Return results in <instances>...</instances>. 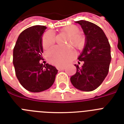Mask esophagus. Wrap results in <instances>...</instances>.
Returning <instances> with one entry per match:
<instances>
[{
    "label": "esophagus",
    "mask_w": 124,
    "mask_h": 124,
    "mask_svg": "<svg viewBox=\"0 0 124 124\" xmlns=\"http://www.w3.org/2000/svg\"><path fill=\"white\" fill-rule=\"evenodd\" d=\"M56 69H57L58 71H62V70H64V67H63V66H57V67H56Z\"/></svg>",
    "instance_id": "obj_1"
}]
</instances>
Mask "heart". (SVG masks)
<instances>
[{
  "mask_svg": "<svg viewBox=\"0 0 124 124\" xmlns=\"http://www.w3.org/2000/svg\"><path fill=\"white\" fill-rule=\"evenodd\" d=\"M62 31L71 36L68 40V44L73 42L77 46H81L84 43L82 36L78 33L79 30L77 26H68L62 28ZM56 41V36L53 31L45 33L42 37V47L45 49L50 48ZM75 52L70 48H62L60 47H54L47 51V58L53 64L60 66L71 62L74 59Z\"/></svg>",
  "mask_w": 124,
  "mask_h": 124,
  "instance_id": "obj_1",
  "label": "heart"
}]
</instances>
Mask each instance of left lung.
<instances>
[{
    "instance_id": "8db88e82",
    "label": "left lung",
    "mask_w": 124,
    "mask_h": 124,
    "mask_svg": "<svg viewBox=\"0 0 124 124\" xmlns=\"http://www.w3.org/2000/svg\"><path fill=\"white\" fill-rule=\"evenodd\" d=\"M75 22L82 28L85 35V44L78 58L84 64L80 68L75 65L77 72L70 80L75 88L91 91L100 86L108 75L111 60V46L99 26L83 20Z\"/></svg>"
}]
</instances>
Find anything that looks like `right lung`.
I'll return each mask as SVG.
<instances>
[{
    "instance_id": "add662e5",
    "label": "right lung",
    "mask_w": 124,
    "mask_h": 124,
    "mask_svg": "<svg viewBox=\"0 0 124 124\" xmlns=\"http://www.w3.org/2000/svg\"><path fill=\"white\" fill-rule=\"evenodd\" d=\"M46 28L34 26L24 30L13 49V62L16 78L30 92H41L51 87L58 73L54 66L40 63L43 52L42 36Z\"/></svg>"
}]
</instances>
